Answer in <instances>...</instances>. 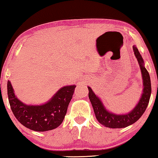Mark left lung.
<instances>
[{"label": "left lung", "mask_w": 158, "mask_h": 158, "mask_svg": "<svg viewBox=\"0 0 158 158\" xmlns=\"http://www.w3.org/2000/svg\"><path fill=\"white\" fill-rule=\"evenodd\" d=\"M134 54L137 58L141 70L143 89L142 94L135 107L127 114H117L109 111L103 105L102 101L95 94L91 88L88 86V97L96 115V119L101 124L112 129L124 128L135 123L142 116L148 107L151 96V82L149 73L144 67V62L142 55L135 45L133 46Z\"/></svg>", "instance_id": "obj_1"}]
</instances>
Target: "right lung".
I'll list each match as a JSON object with an SVG mask.
<instances>
[{
	"label": "right lung",
	"instance_id": "right-lung-1",
	"mask_svg": "<svg viewBox=\"0 0 158 158\" xmlns=\"http://www.w3.org/2000/svg\"><path fill=\"white\" fill-rule=\"evenodd\" d=\"M75 87V85L64 86L47 102L40 105H28L18 99L8 81V101L15 117L21 124L33 131H49L57 128L63 122Z\"/></svg>",
	"mask_w": 158,
	"mask_h": 158
}]
</instances>
